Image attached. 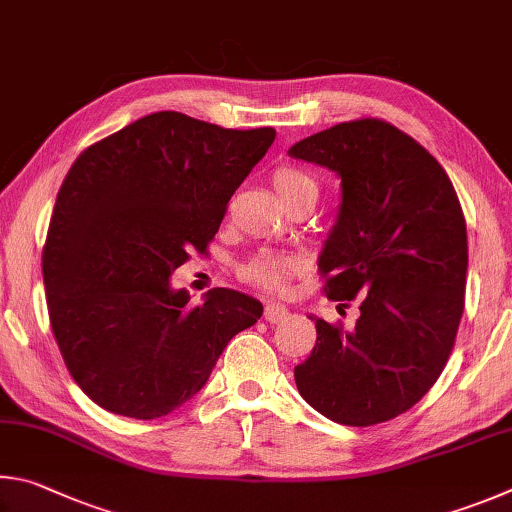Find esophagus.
I'll return each instance as SVG.
<instances>
[{
  "instance_id": "34e87169",
  "label": "esophagus",
  "mask_w": 512,
  "mask_h": 512,
  "mask_svg": "<svg viewBox=\"0 0 512 512\" xmlns=\"http://www.w3.org/2000/svg\"><path fill=\"white\" fill-rule=\"evenodd\" d=\"M290 310L281 306V303H267L265 306V321H270V324H279V321L288 319Z\"/></svg>"
}]
</instances>
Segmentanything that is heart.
Wrapping results in <instances>:
<instances>
[{
  "label": "heart",
  "mask_w": 512,
  "mask_h": 512,
  "mask_svg": "<svg viewBox=\"0 0 512 512\" xmlns=\"http://www.w3.org/2000/svg\"><path fill=\"white\" fill-rule=\"evenodd\" d=\"M274 191L279 200L288 206L301 197H315L317 200V182L306 170L297 166H279L272 173ZM301 270L297 256L283 254V251H261L242 265V279L249 281L256 288L267 292H285L292 281V276Z\"/></svg>",
  "instance_id": "obj_1"
}]
</instances>
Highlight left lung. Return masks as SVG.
<instances>
[{
    "label": "left lung",
    "mask_w": 512,
    "mask_h": 512,
    "mask_svg": "<svg viewBox=\"0 0 512 512\" xmlns=\"http://www.w3.org/2000/svg\"><path fill=\"white\" fill-rule=\"evenodd\" d=\"M290 155L342 177V206L319 258L330 301L360 317L315 319L317 344L294 366L297 389L339 425L405 414L434 387L465 306L468 231L445 168L382 119L337 123Z\"/></svg>",
    "instance_id": "obj_1"
}]
</instances>
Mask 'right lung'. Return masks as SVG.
<instances>
[{
  "mask_svg": "<svg viewBox=\"0 0 512 512\" xmlns=\"http://www.w3.org/2000/svg\"><path fill=\"white\" fill-rule=\"evenodd\" d=\"M276 137L155 112L80 152L53 206L42 276L53 337L98 407L152 420L200 391L261 301L213 288L200 306L168 276L206 254L227 204Z\"/></svg>",
  "mask_w": 512,
  "mask_h": 512,
  "instance_id": "right-lung-1",
  "label": "right lung"
}]
</instances>
